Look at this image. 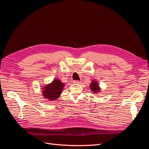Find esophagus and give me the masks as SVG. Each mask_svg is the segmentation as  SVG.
<instances>
[{"instance_id": "1", "label": "esophagus", "mask_w": 149, "mask_h": 149, "mask_svg": "<svg viewBox=\"0 0 149 149\" xmlns=\"http://www.w3.org/2000/svg\"><path fill=\"white\" fill-rule=\"evenodd\" d=\"M73 83H80V81H79L74 80V81H73Z\"/></svg>"}]
</instances>
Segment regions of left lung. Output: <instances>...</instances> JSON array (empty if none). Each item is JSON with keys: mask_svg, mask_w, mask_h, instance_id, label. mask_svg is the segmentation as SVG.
<instances>
[{"mask_svg": "<svg viewBox=\"0 0 149 149\" xmlns=\"http://www.w3.org/2000/svg\"><path fill=\"white\" fill-rule=\"evenodd\" d=\"M97 84L98 83H97V82L95 81H93L91 85H90V88H91V91H93V92H95V93H98L100 90V87H99Z\"/></svg>", "mask_w": 149, "mask_h": 149, "instance_id": "left-lung-1", "label": "left lung"}]
</instances>
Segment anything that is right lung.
<instances>
[{"label": "right lung", "mask_w": 149, "mask_h": 149, "mask_svg": "<svg viewBox=\"0 0 149 149\" xmlns=\"http://www.w3.org/2000/svg\"><path fill=\"white\" fill-rule=\"evenodd\" d=\"M65 84L59 79H55L43 88V96L49 101H55L60 96Z\"/></svg>", "instance_id": "obj_1"}]
</instances>
